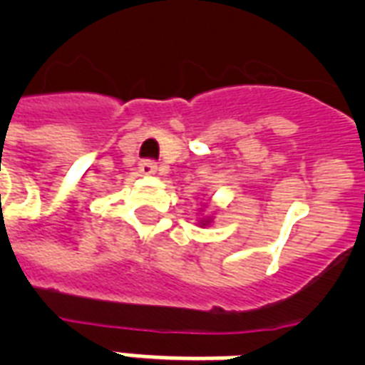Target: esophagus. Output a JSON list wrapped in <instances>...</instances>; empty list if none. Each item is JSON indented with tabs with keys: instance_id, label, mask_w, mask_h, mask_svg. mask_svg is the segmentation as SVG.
<instances>
[{
	"instance_id": "esophagus-1",
	"label": "esophagus",
	"mask_w": 365,
	"mask_h": 365,
	"mask_svg": "<svg viewBox=\"0 0 365 365\" xmlns=\"http://www.w3.org/2000/svg\"><path fill=\"white\" fill-rule=\"evenodd\" d=\"M138 170L142 172L143 176H153V174H157V165H155L153 160H142L140 166H138Z\"/></svg>"
}]
</instances>
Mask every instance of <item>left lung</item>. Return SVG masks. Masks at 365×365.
Returning <instances> with one entry per match:
<instances>
[{
  "mask_svg": "<svg viewBox=\"0 0 365 365\" xmlns=\"http://www.w3.org/2000/svg\"><path fill=\"white\" fill-rule=\"evenodd\" d=\"M202 206H206V205H202ZM199 212H202V208H199ZM212 222H214V217L212 216H200L199 227H208V225H212Z\"/></svg>",
  "mask_w": 365,
  "mask_h": 365,
  "instance_id": "left-lung-1",
  "label": "left lung"
}]
</instances>
